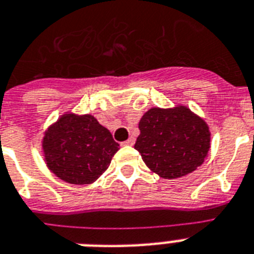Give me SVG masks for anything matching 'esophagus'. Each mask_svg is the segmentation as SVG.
<instances>
[{
    "instance_id": "1",
    "label": "esophagus",
    "mask_w": 254,
    "mask_h": 254,
    "mask_svg": "<svg viewBox=\"0 0 254 254\" xmlns=\"http://www.w3.org/2000/svg\"><path fill=\"white\" fill-rule=\"evenodd\" d=\"M134 143H135V139H134L133 137H130L127 140H125L123 144H124V146H133Z\"/></svg>"
}]
</instances>
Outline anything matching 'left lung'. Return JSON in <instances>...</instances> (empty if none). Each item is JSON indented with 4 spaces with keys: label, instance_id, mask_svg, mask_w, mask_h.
<instances>
[{
    "label": "left lung",
    "instance_id": "8db88e82",
    "mask_svg": "<svg viewBox=\"0 0 254 254\" xmlns=\"http://www.w3.org/2000/svg\"><path fill=\"white\" fill-rule=\"evenodd\" d=\"M138 127L134 148L161 178L176 180L192 173L208 156L209 127L186 106L150 108Z\"/></svg>",
    "mask_w": 254,
    "mask_h": 254
}]
</instances>
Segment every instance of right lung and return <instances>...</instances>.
Listing matches in <instances>:
<instances>
[{
    "label": "right lung",
    "instance_id": "obj_1",
    "mask_svg": "<svg viewBox=\"0 0 254 254\" xmlns=\"http://www.w3.org/2000/svg\"><path fill=\"white\" fill-rule=\"evenodd\" d=\"M119 146L94 116L72 112L51 124L42 138L48 168L72 185L95 182L110 167Z\"/></svg>",
    "mask_w": 254,
    "mask_h": 254
}]
</instances>
